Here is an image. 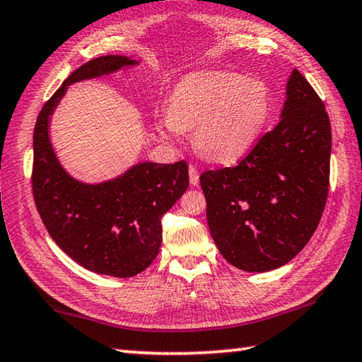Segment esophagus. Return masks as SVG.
Segmentation results:
<instances>
[{
  "instance_id": "1",
  "label": "esophagus",
  "mask_w": 362,
  "mask_h": 362,
  "mask_svg": "<svg viewBox=\"0 0 362 362\" xmlns=\"http://www.w3.org/2000/svg\"><path fill=\"white\" fill-rule=\"evenodd\" d=\"M188 175H189V183H192V187H198L199 185V173H198V169L193 166V164H189L188 166Z\"/></svg>"
}]
</instances>
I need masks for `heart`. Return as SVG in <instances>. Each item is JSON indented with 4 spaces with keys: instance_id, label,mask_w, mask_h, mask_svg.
Here are the masks:
<instances>
[{
    "instance_id": "b5f03b06",
    "label": "heart",
    "mask_w": 362,
    "mask_h": 362,
    "mask_svg": "<svg viewBox=\"0 0 362 362\" xmlns=\"http://www.w3.org/2000/svg\"><path fill=\"white\" fill-rule=\"evenodd\" d=\"M263 83L233 73H193L177 84L158 127L164 137L179 140L193 129L192 144L214 163H233L246 155L268 118Z\"/></svg>"
}]
</instances>
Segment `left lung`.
<instances>
[{
	"label": "left lung",
	"instance_id": "1",
	"mask_svg": "<svg viewBox=\"0 0 362 362\" xmlns=\"http://www.w3.org/2000/svg\"><path fill=\"white\" fill-rule=\"evenodd\" d=\"M281 121L235 168L199 177L212 240L226 262L250 273L276 269L302 250L329 192L330 121L302 73L287 79Z\"/></svg>",
	"mask_w": 362,
	"mask_h": 362
}]
</instances>
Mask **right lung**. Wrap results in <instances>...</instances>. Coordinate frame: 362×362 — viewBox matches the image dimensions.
Instances as JSON below:
<instances>
[{"label":"right lung","mask_w":362,"mask_h":362,"mask_svg":"<svg viewBox=\"0 0 362 362\" xmlns=\"http://www.w3.org/2000/svg\"><path fill=\"white\" fill-rule=\"evenodd\" d=\"M139 62L102 56L79 66L41 108L33 132L36 209L57 246L89 272L115 278L142 273L163 241L161 217L188 188V166L139 163L116 179L84 183L66 173L49 139V121L70 84Z\"/></svg>","instance_id":"right-lung-1"}]
</instances>
